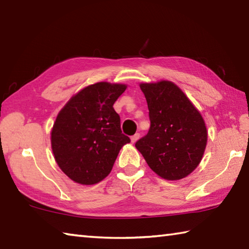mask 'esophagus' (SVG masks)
Listing matches in <instances>:
<instances>
[{
  "mask_svg": "<svg viewBox=\"0 0 249 249\" xmlns=\"http://www.w3.org/2000/svg\"><path fill=\"white\" fill-rule=\"evenodd\" d=\"M139 136H140V135H139L138 133H136L135 135H133V136L130 137V142H132L133 143H135V142H136L137 140L139 139Z\"/></svg>",
  "mask_w": 249,
  "mask_h": 249,
  "instance_id": "esophagus-1",
  "label": "esophagus"
}]
</instances>
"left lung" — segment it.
Wrapping results in <instances>:
<instances>
[{
  "label": "left lung",
  "mask_w": 249,
  "mask_h": 249,
  "mask_svg": "<svg viewBox=\"0 0 249 249\" xmlns=\"http://www.w3.org/2000/svg\"><path fill=\"white\" fill-rule=\"evenodd\" d=\"M150 128L135 143L155 173L168 180L186 178L202 159L207 127L200 112L174 83H142Z\"/></svg>",
  "instance_id": "8db88e82"
}]
</instances>
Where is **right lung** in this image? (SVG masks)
I'll return each mask as SVG.
<instances>
[{
    "label": "right lung",
    "instance_id": "right-lung-1",
    "mask_svg": "<svg viewBox=\"0 0 249 249\" xmlns=\"http://www.w3.org/2000/svg\"><path fill=\"white\" fill-rule=\"evenodd\" d=\"M127 86L101 81L81 89L58 112L51 130L57 165L74 182L93 185L106 178L121 148L130 142L122 134L113 105Z\"/></svg>",
    "mask_w": 249,
    "mask_h": 249
}]
</instances>
